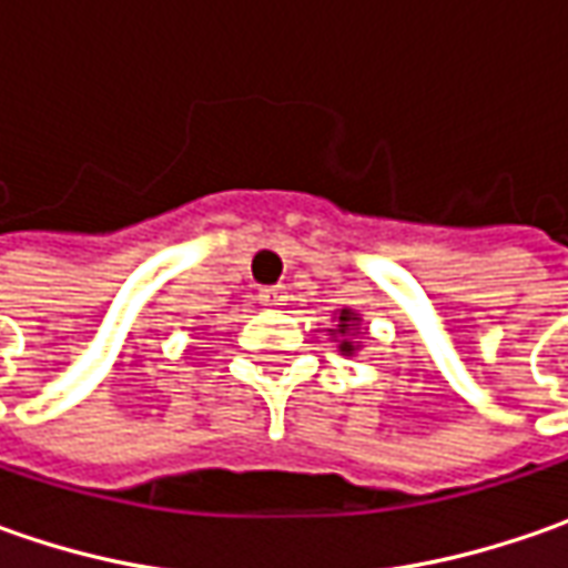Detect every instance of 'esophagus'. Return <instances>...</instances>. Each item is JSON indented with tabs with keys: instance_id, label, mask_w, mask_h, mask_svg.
I'll list each match as a JSON object with an SVG mask.
<instances>
[{
	"instance_id": "obj_1",
	"label": "esophagus",
	"mask_w": 568,
	"mask_h": 568,
	"mask_svg": "<svg viewBox=\"0 0 568 568\" xmlns=\"http://www.w3.org/2000/svg\"><path fill=\"white\" fill-rule=\"evenodd\" d=\"M258 300H262V306H284V291L281 287H265V291H258Z\"/></svg>"
}]
</instances>
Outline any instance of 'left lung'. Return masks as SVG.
<instances>
[{
    "label": "left lung",
    "mask_w": 568,
    "mask_h": 568,
    "mask_svg": "<svg viewBox=\"0 0 568 568\" xmlns=\"http://www.w3.org/2000/svg\"><path fill=\"white\" fill-rule=\"evenodd\" d=\"M332 341H338V351L344 357H357V351L363 347V335H366V325H363L361 313L354 310H338L335 313V328H328Z\"/></svg>",
    "instance_id": "left-lung-1"
}]
</instances>
